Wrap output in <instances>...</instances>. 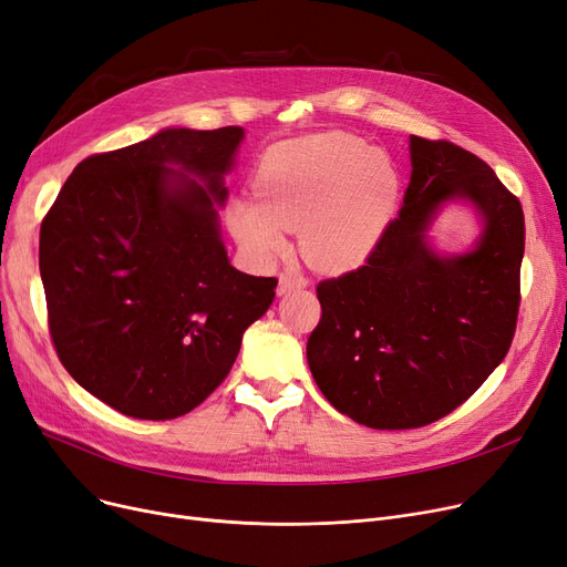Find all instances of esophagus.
<instances>
[{
	"label": "esophagus",
	"instance_id": "1",
	"mask_svg": "<svg viewBox=\"0 0 567 567\" xmlns=\"http://www.w3.org/2000/svg\"><path fill=\"white\" fill-rule=\"evenodd\" d=\"M308 285V278L297 274V270H282L278 280V293H287L293 289H303Z\"/></svg>",
	"mask_w": 567,
	"mask_h": 567
}]
</instances>
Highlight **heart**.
<instances>
[{
  "label": "heart",
  "mask_w": 567,
  "mask_h": 567,
  "mask_svg": "<svg viewBox=\"0 0 567 567\" xmlns=\"http://www.w3.org/2000/svg\"><path fill=\"white\" fill-rule=\"evenodd\" d=\"M255 202L231 206V227L259 259L285 250V227L299 225L306 257L348 270L373 252L396 196L391 162L350 136L327 134L280 143L259 159Z\"/></svg>",
  "instance_id": "obj_1"
}]
</instances>
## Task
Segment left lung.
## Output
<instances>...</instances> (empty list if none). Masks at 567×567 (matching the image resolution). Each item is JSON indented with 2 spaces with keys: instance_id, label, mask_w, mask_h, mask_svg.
Returning <instances> with one entry per match:
<instances>
[{
  "instance_id": "8db88e82",
  "label": "left lung",
  "mask_w": 567,
  "mask_h": 567,
  "mask_svg": "<svg viewBox=\"0 0 567 567\" xmlns=\"http://www.w3.org/2000/svg\"><path fill=\"white\" fill-rule=\"evenodd\" d=\"M410 157L403 208L365 264L317 285L322 317L306 348L327 401L380 431L433 424L471 399L505 359L522 303L519 199L452 141L410 136ZM450 198L475 203L485 234L442 260L425 229Z\"/></svg>"
}]
</instances>
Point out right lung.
I'll list each match as a JSON object with an SVG mask.
<instances>
[{
	"instance_id": "1",
	"label": "right lung",
	"mask_w": 567,
	"mask_h": 567,
	"mask_svg": "<svg viewBox=\"0 0 567 567\" xmlns=\"http://www.w3.org/2000/svg\"><path fill=\"white\" fill-rule=\"evenodd\" d=\"M240 138V127L166 130L90 155L43 217L39 270L55 352L122 414L162 422L204 403L276 299L278 278L236 270L217 231Z\"/></svg>"
}]
</instances>
